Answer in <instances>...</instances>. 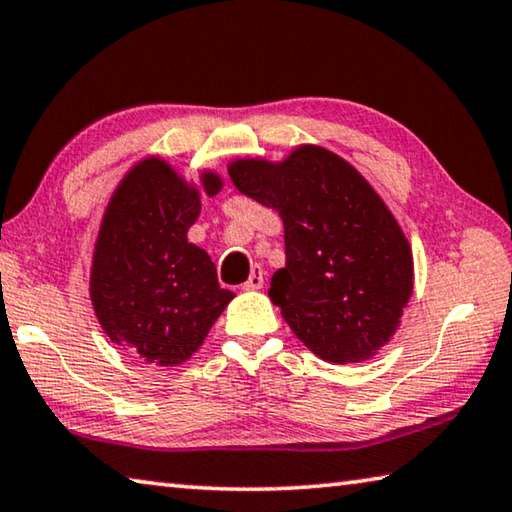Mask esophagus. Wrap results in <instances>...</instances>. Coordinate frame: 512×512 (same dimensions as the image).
<instances>
[{
	"instance_id": "obj_1",
	"label": "esophagus",
	"mask_w": 512,
	"mask_h": 512,
	"mask_svg": "<svg viewBox=\"0 0 512 512\" xmlns=\"http://www.w3.org/2000/svg\"><path fill=\"white\" fill-rule=\"evenodd\" d=\"M263 283H265V272H263V267L256 265L254 270H251L247 283L242 285V290H261Z\"/></svg>"
}]
</instances>
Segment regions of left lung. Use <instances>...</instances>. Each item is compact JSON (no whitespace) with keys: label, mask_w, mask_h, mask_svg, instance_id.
<instances>
[{"label":"left lung","mask_w":512,"mask_h":512,"mask_svg":"<svg viewBox=\"0 0 512 512\" xmlns=\"http://www.w3.org/2000/svg\"><path fill=\"white\" fill-rule=\"evenodd\" d=\"M229 177L281 215L285 267L267 294L292 333L330 364L378 355L414 292L411 245L378 191L317 143L279 161L231 159Z\"/></svg>","instance_id":"left-lung-1"}]
</instances>
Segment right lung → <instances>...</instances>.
<instances>
[{
  "mask_svg": "<svg viewBox=\"0 0 512 512\" xmlns=\"http://www.w3.org/2000/svg\"><path fill=\"white\" fill-rule=\"evenodd\" d=\"M222 186L218 170L186 179L150 155L123 175L105 206L89 301L103 333L137 360L184 364L236 297L220 288L211 256L186 238L202 195L213 197Z\"/></svg>",
  "mask_w": 512,
  "mask_h": 512,
  "instance_id": "obj_1",
  "label": "right lung"
}]
</instances>
